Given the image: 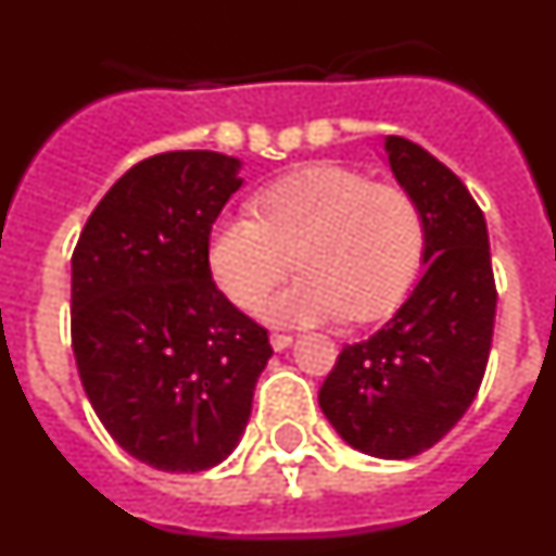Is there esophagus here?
I'll return each mask as SVG.
<instances>
[{
    "mask_svg": "<svg viewBox=\"0 0 556 556\" xmlns=\"http://www.w3.org/2000/svg\"><path fill=\"white\" fill-rule=\"evenodd\" d=\"M269 345H273V351L281 353L292 345V337H289V333H273V337H269Z\"/></svg>",
    "mask_w": 556,
    "mask_h": 556,
    "instance_id": "obj_1",
    "label": "esophagus"
}]
</instances>
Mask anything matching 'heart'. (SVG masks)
Wrapping results in <instances>:
<instances>
[{
    "mask_svg": "<svg viewBox=\"0 0 556 556\" xmlns=\"http://www.w3.org/2000/svg\"><path fill=\"white\" fill-rule=\"evenodd\" d=\"M426 250L424 214L401 186L372 184L339 164H314L255 198V217L223 214L208 230V267L228 301L253 312L287 269H303L264 306L273 323L345 314L370 323L415 283Z\"/></svg>",
    "mask_w": 556,
    "mask_h": 556,
    "instance_id": "heart-1",
    "label": "heart"
}]
</instances>
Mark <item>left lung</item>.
Listing matches in <instances>:
<instances>
[{
	"mask_svg": "<svg viewBox=\"0 0 556 556\" xmlns=\"http://www.w3.org/2000/svg\"><path fill=\"white\" fill-rule=\"evenodd\" d=\"M387 164L424 214V278L370 339L342 348L320 409L351 448L409 459L440 443L473 404L495 323L484 214L445 164L401 136Z\"/></svg>",
	"mask_w": 556,
	"mask_h": 556,
	"instance_id": "1",
	"label": "left lung"
}]
</instances>
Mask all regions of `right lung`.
Instances as JSON below:
<instances>
[{
    "mask_svg": "<svg viewBox=\"0 0 556 556\" xmlns=\"http://www.w3.org/2000/svg\"><path fill=\"white\" fill-rule=\"evenodd\" d=\"M242 161L161 152L127 169L72 255V348L108 434L166 473H200L239 445L267 331L211 281L208 230Z\"/></svg>",
    "mask_w": 556,
    "mask_h": 556,
    "instance_id": "right-lung-1",
    "label": "right lung"
}]
</instances>
